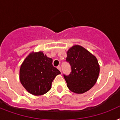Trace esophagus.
<instances>
[{
    "label": "esophagus",
    "instance_id": "esophagus-1",
    "mask_svg": "<svg viewBox=\"0 0 120 120\" xmlns=\"http://www.w3.org/2000/svg\"><path fill=\"white\" fill-rule=\"evenodd\" d=\"M57 68H58L60 71H61V67H60V66H58V67H57Z\"/></svg>",
    "mask_w": 120,
    "mask_h": 120
}]
</instances>
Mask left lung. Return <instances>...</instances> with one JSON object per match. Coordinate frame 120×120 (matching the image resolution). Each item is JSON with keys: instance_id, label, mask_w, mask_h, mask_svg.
Returning <instances> with one entry per match:
<instances>
[{"instance_id": "obj_1", "label": "left lung", "mask_w": 120, "mask_h": 120, "mask_svg": "<svg viewBox=\"0 0 120 120\" xmlns=\"http://www.w3.org/2000/svg\"><path fill=\"white\" fill-rule=\"evenodd\" d=\"M67 54L66 60L71 69L69 75H64L67 85L73 93H85L95 85L98 77L100 65L97 57L79 45L70 48Z\"/></svg>"}]
</instances>
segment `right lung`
<instances>
[{"instance_id":"right-lung-1","label":"right lung","mask_w":120,"mask_h":120,"mask_svg":"<svg viewBox=\"0 0 120 120\" xmlns=\"http://www.w3.org/2000/svg\"><path fill=\"white\" fill-rule=\"evenodd\" d=\"M53 60L43 52H32L23 60L19 71L20 83L29 93L40 96L51 89L52 83L60 71L52 65Z\"/></svg>"}]
</instances>
